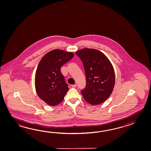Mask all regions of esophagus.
I'll return each instance as SVG.
<instances>
[{
  "mask_svg": "<svg viewBox=\"0 0 151 151\" xmlns=\"http://www.w3.org/2000/svg\"><path fill=\"white\" fill-rule=\"evenodd\" d=\"M71 86L72 87H77V84L72 85H71Z\"/></svg>",
  "mask_w": 151,
  "mask_h": 151,
  "instance_id": "1",
  "label": "esophagus"
}]
</instances>
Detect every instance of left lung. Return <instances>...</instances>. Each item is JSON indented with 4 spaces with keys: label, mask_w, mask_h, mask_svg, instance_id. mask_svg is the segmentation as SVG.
I'll use <instances>...</instances> for the list:
<instances>
[{
    "label": "left lung",
    "mask_w": 151,
    "mask_h": 151,
    "mask_svg": "<svg viewBox=\"0 0 151 151\" xmlns=\"http://www.w3.org/2000/svg\"><path fill=\"white\" fill-rule=\"evenodd\" d=\"M83 63L86 87L81 92L84 99L92 105H98L109 98L115 85V73L111 61L103 52L93 48L76 52Z\"/></svg>",
    "instance_id": "left-lung-1"
}]
</instances>
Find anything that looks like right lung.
Listing matches in <instances>:
<instances>
[{
  "instance_id": "1",
  "label": "right lung",
  "mask_w": 151,
  "mask_h": 151,
  "mask_svg": "<svg viewBox=\"0 0 151 151\" xmlns=\"http://www.w3.org/2000/svg\"><path fill=\"white\" fill-rule=\"evenodd\" d=\"M73 57L72 52L55 49L47 53L39 63L35 74V90L39 97L50 106L61 103L69 89L60 68Z\"/></svg>"
}]
</instances>
